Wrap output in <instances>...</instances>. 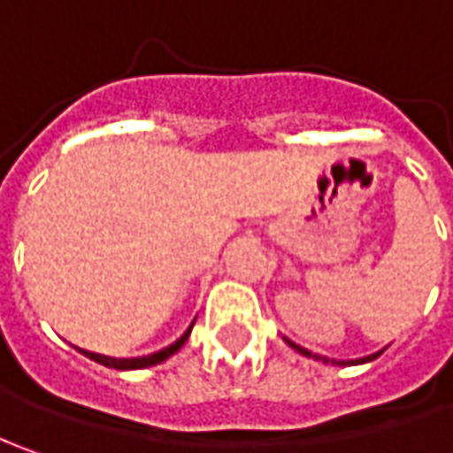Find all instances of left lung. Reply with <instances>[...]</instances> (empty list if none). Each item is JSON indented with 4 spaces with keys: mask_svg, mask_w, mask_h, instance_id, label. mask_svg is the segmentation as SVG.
<instances>
[{
    "mask_svg": "<svg viewBox=\"0 0 453 453\" xmlns=\"http://www.w3.org/2000/svg\"><path fill=\"white\" fill-rule=\"evenodd\" d=\"M380 356V353H375V356H368V357H363V363H365V360H373V357H378Z\"/></svg>",
    "mask_w": 453,
    "mask_h": 453,
    "instance_id": "obj_1",
    "label": "left lung"
}]
</instances>
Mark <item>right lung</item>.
I'll use <instances>...</instances> for the list:
<instances>
[{"label":"right lung","instance_id":"obj_1","mask_svg":"<svg viewBox=\"0 0 453 453\" xmlns=\"http://www.w3.org/2000/svg\"><path fill=\"white\" fill-rule=\"evenodd\" d=\"M188 333L191 330H186L181 338L176 340L173 345H168L164 350H158V353H150V356L143 357H108V356H97V353H88V356L93 357L96 363H103L105 368H115V371H138V368H149V365H156V363H164L165 357H171L179 348H181L186 338H188Z\"/></svg>","mask_w":453,"mask_h":453}]
</instances>
